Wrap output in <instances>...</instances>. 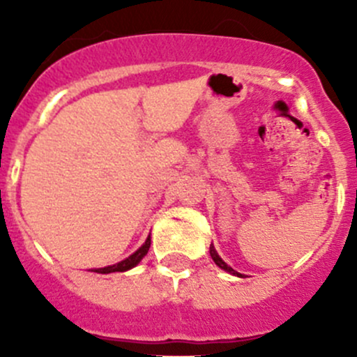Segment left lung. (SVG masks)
<instances>
[{
  "instance_id": "obj_1",
  "label": "left lung",
  "mask_w": 357,
  "mask_h": 357,
  "mask_svg": "<svg viewBox=\"0 0 357 357\" xmlns=\"http://www.w3.org/2000/svg\"><path fill=\"white\" fill-rule=\"evenodd\" d=\"M211 257H212V261H214L215 264H218L219 268H221V269H225V271L231 273V275H236V276H240V273H236L235 269H233V268H229V266L226 264V262L222 261L221 257H219V254H218V252H215V248L212 247V245H211Z\"/></svg>"
}]
</instances>
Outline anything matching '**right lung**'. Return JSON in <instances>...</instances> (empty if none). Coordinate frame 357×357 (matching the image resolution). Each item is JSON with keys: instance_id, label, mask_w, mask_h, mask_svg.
<instances>
[{"instance_id": "add662e5", "label": "right lung", "mask_w": 357, "mask_h": 357, "mask_svg": "<svg viewBox=\"0 0 357 357\" xmlns=\"http://www.w3.org/2000/svg\"><path fill=\"white\" fill-rule=\"evenodd\" d=\"M150 243H152V240H150V236H149V238H146V242L143 243V245L139 247L138 250L135 252V254L129 255L128 259H124V261L117 262V264L107 266V268L91 269V271H95V273H102V275H109V273H122V271H128V269L135 268V266L138 264V262L142 261L143 257H145L146 252H149V248H150Z\"/></svg>"}]
</instances>
